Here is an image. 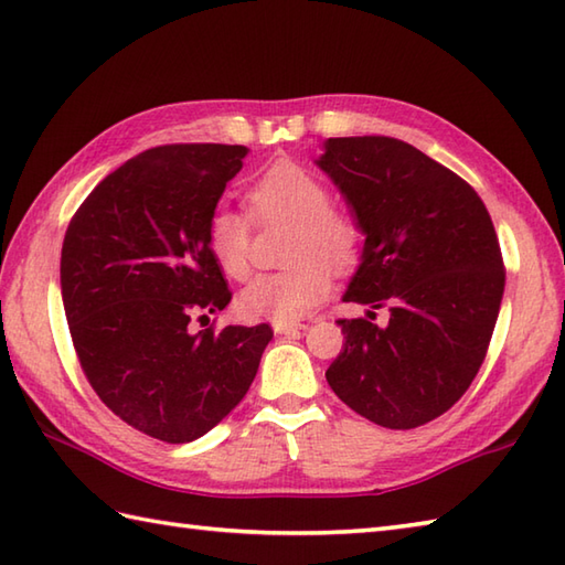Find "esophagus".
<instances>
[{
    "instance_id": "esophagus-1",
    "label": "esophagus",
    "mask_w": 565,
    "mask_h": 565,
    "mask_svg": "<svg viewBox=\"0 0 565 565\" xmlns=\"http://www.w3.org/2000/svg\"><path fill=\"white\" fill-rule=\"evenodd\" d=\"M301 330H306L303 322H274V332L279 334H298Z\"/></svg>"
}]
</instances>
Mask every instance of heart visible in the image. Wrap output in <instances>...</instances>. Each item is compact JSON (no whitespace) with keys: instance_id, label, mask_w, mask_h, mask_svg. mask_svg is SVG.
Masks as SVG:
<instances>
[{"instance_id":"1","label":"heart","mask_w":565,"mask_h":565,"mask_svg":"<svg viewBox=\"0 0 565 565\" xmlns=\"http://www.w3.org/2000/svg\"><path fill=\"white\" fill-rule=\"evenodd\" d=\"M257 223H289L286 262L294 267L252 279L237 296L239 313L252 320L296 322L330 294V271L352 267L362 231L350 213L330 206V191L306 167L274 164L247 191ZM206 247L231 279L249 274L252 223L247 215L215 206L206 221Z\"/></svg>"}]
</instances>
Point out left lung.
<instances>
[{
	"label": "left lung",
	"instance_id": "obj_1",
	"mask_svg": "<svg viewBox=\"0 0 565 565\" xmlns=\"http://www.w3.org/2000/svg\"><path fill=\"white\" fill-rule=\"evenodd\" d=\"M316 164L366 237L344 301L391 313L386 328L338 320L326 379L371 423L425 425L471 386L493 338L505 291L493 221L471 184L403 140L328 138Z\"/></svg>",
	"mask_w": 565,
	"mask_h": 565
}]
</instances>
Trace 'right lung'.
Listing matches in <instances>:
<instances>
[{"mask_svg": "<svg viewBox=\"0 0 565 565\" xmlns=\"http://www.w3.org/2000/svg\"><path fill=\"white\" fill-rule=\"evenodd\" d=\"M245 146H162L94 186L67 225L60 289L84 376L148 437L194 441L245 398L269 326L191 330L231 289L206 221L243 170Z\"/></svg>", "mask_w": 565, "mask_h": 565, "instance_id": "1", "label": "right lung"}]
</instances>
